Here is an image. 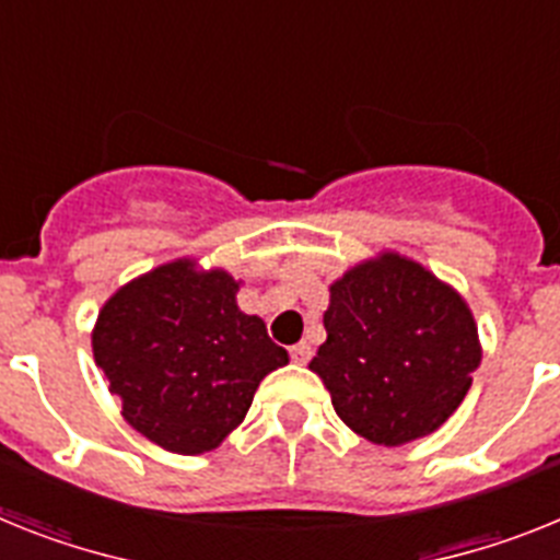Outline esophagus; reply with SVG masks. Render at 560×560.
<instances>
[{"mask_svg": "<svg viewBox=\"0 0 560 560\" xmlns=\"http://www.w3.org/2000/svg\"><path fill=\"white\" fill-rule=\"evenodd\" d=\"M310 355H313V350H310L307 341H302V345H295L293 350H290V359H293L295 364H307Z\"/></svg>", "mask_w": 560, "mask_h": 560, "instance_id": "34e87169", "label": "esophagus"}]
</instances>
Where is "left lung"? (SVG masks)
Here are the masks:
<instances>
[{"label": "left lung", "instance_id": "8db88e82", "mask_svg": "<svg viewBox=\"0 0 560 560\" xmlns=\"http://www.w3.org/2000/svg\"><path fill=\"white\" fill-rule=\"evenodd\" d=\"M324 330L310 370L330 389L338 418L384 447L439 430L481 364L467 302L398 253L332 281Z\"/></svg>", "mask_w": 560, "mask_h": 560}]
</instances>
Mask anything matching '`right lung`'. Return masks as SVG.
I'll list each match as a JSON object with an SVG mask.
<instances>
[{
    "label": "right lung",
    "instance_id": "obj_1",
    "mask_svg": "<svg viewBox=\"0 0 560 560\" xmlns=\"http://www.w3.org/2000/svg\"><path fill=\"white\" fill-rule=\"evenodd\" d=\"M236 293L224 270L178 258L116 290L98 313L93 359L125 421L159 447L215 450L244 421L258 382L290 361Z\"/></svg>",
    "mask_w": 560,
    "mask_h": 560
}]
</instances>
